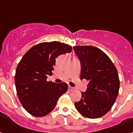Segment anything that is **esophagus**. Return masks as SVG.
<instances>
[{"label": "esophagus", "instance_id": "obj_1", "mask_svg": "<svg viewBox=\"0 0 133 133\" xmlns=\"http://www.w3.org/2000/svg\"><path fill=\"white\" fill-rule=\"evenodd\" d=\"M73 89H74V88H73V87H71V86H70V85H69V90H70V91L73 90Z\"/></svg>", "mask_w": 133, "mask_h": 133}]
</instances>
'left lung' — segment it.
<instances>
[{"label":"left lung","instance_id":"1","mask_svg":"<svg viewBox=\"0 0 133 133\" xmlns=\"http://www.w3.org/2000/svg\"><path fill=\"white\" fill-rule=\"evenodd\" d=\"M81 63L80 79L89 81L82 98L75 103L79 112L88 118H98L111 109L118 95L119 80L116 66L100 49L93 46H75Z\"/></svg>","mask_w":133,"mask_h":133}]
</instances>
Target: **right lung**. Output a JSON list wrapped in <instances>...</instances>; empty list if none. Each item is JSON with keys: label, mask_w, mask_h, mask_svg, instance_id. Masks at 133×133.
Instances as JSON below:
<instances>
[{"label": "right lung", "mask_w": 133, "mask_h": 133, "mask_svg": "<svg viewBox=\"0 0 133 133\" xmlns=\"http://www.w3.org/2000/svg\"><path fill=\"white\" fill-rule=\"evenodd\" d=\"M71 51L72 47L62 43L44 42L30 48L22 57L15 71V84L19 101L30 114L48 115L67 91V84L47 82V78L52 74L57 57Z\"/></svg>", "instance_id": "right-lung-1"}]
</instances>
